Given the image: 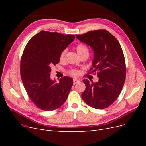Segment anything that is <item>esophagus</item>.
Listing matches in <instances>:
<instances>
[{
    "label": "esophagus",
    "instance_id": "1",
    "mask_svg": "<svg viewBox=\"0 0 146 146\" xmlns=\"http://www.w3.org/2000/svg\"><path fill=\"white\" fill-rule=\"evenodd\" d=\"M79 82H80V80H77V79H74V80H73L74 85H76V84H77Z\"/></svg>",
    "mask_w": 146,
    "mask_h": 146
}]
</instances>
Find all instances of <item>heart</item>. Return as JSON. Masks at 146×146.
<instances>
[{"label":"heart","instance_id":"1","mask_svg":"<svg viewBox=\"0 0 146 146\" xmlns=\"http://www.w3.org/2000/svg\"><path fill=\"white\" fill-rule=\"evenodd\" d=\"M76 49L77 54L79 55V56H80V55H82L83 54H89V50H88V47L86 45L83 44H78L76 46ZM66 52V50H64L61 53L60 56V60H64ZM69 74L70 75H71V76H77L78 72L76 70L72 69V70H69Z\"/></svg>","mask_w":146,"mask_h":146}]
</instances>
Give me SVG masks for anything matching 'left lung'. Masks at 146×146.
Segmentation results:
<instances>
[{"label": "left lung", "mask_w": 146, "mask_h": 146, "mask_svg": "<svg viewBox=\"0 0 146 146\" xmlns=\"http://www.w3.org/2000/svg\"><path fill=\"white\" fill-rule=\"evenodd\" d=\"M76 36L93 50L94 59L90 73L96 72L99 77L96 83H90L87 79L83 80L86 88L82 98L92 108H107L117 99L125 80V61L121 46L106 30L90 31Z\"/></svg>", "instance_id": "left-lung-1"}]
</instances>
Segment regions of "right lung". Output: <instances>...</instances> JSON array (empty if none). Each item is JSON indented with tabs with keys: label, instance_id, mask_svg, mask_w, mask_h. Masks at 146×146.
Segmentation results:
<instances>
[{
	"label": "right lung",
	"instance_id": "right-lung-1",
	"mask_svg": "<svg viewBox=\"0 0 146 146\" xmlns=\"http://www.w3.org/2000/svg\"><path fill=\"white\" fill-rule=\"evenodd\" d=\"M74 39L73 35L42 30L24 48L20 67L22 81L30 100L42 110H55L67 99L72 78L64 77L56 83L50 79V67L59 63L61 53Z\"/></svg>",
	"mask_w": 146,
	"mask_h": 146
}]
</instances>
